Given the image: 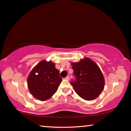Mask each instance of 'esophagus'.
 Returning <instances> with one entry per match:
<instances>
[{"label": "esophagus", "instance_id": "obj_1", "mask_svg": "<svg viewBox=\"0 0 131 131\" xmlns=\"http://www.w3.org/2000/svg\"><path fill=\"white\" fill-rule=\"evenodd\" d=\"M65 79H66V80H69V79H70V76H69V75H67V76L66 77Z\"/></svg>", "mask_w": 131, "mask_h": 131}]
</instances>
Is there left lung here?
Segmentation results:
<instances>
[{
  "mask_svg": "<svg viewBox=\"0 0 131 131\" xmlns=\"http://www.w3.org/2000/svg\"><path fill=\"white\" fill-rule=\"evenodd\" d=\"M75 80L71 81L75 92L83 99L92 100L103 91L105 79L97 64L89 58L77 62H72Z\"/></svg>",
  "mask_w": 131,
  "mask_h": 131,
  "instance_id": "1",
  "label": "left lung"
}]
</instances>
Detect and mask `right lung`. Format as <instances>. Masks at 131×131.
Returning a JSON list of instances; mask_svg holds the SVG:
<instances>
[{
    "label": "right lung",
    "mask_w": 131,
    "mask_h": 131,
    "mask_svg": "<svg viewBox=\"0 0 131 131\" xmlns=\"http://www.w3.org/2000/svg\"><path fill=\"white\" fill-rule=\"evenodd\" d=\"M27 81L32 95L38 100L45 101L57 92L62 78L54 63L43 60L30 72Z\"/></svg>",
    "instance_id": "right-lung-1"
}]
</instances>
